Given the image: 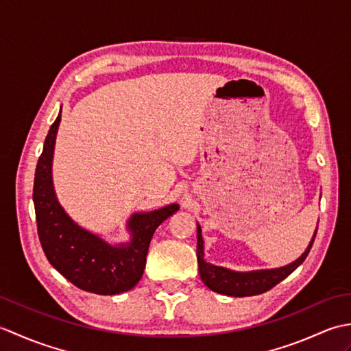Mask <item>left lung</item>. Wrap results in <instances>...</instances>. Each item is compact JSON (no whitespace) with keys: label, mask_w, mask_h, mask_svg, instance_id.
Returning a JSON list of instances; mask_svg holds the SVG:
<instances>
[{"label":"left lung","mask_w":351,"mask_h":351,"mask_svg":"<svg viewBox=\"0 0 351 351\" xmlns=\"http://www.w3.org/2000/svg\"><path fill=\"white\" fill-rule=\"evenodd\" d=\"M317 234V232H315ZM315 237L312 238L309 247L303 255L294 261L293 264L282 268H274V270H259L250 273H237L226 270L223 267H215L205 263L204 259V240L200 226H197V263H199V273L205 285L215 291V293L232 295V297H245V295H258L265 291L271 289L278 285L285 278L293 273L299 267L306 256L309 255L312 244H314Z\"/></svg>","instance_id":"1"}]
</instances>
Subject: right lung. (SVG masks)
Listing matches in <instances>:
<instances>
[{
	"label": "right lung",
	"mask_w": 351,
	"mask_h": 351,
	"mask_svg": "<svg viewBox=\"0 0 351 351\" xmlns=\"http://www.w3.org/2000/svg\"><path fill=\"white\" fill-rule=\"evenodd\" d=\"M60 119L58 114L51 125L34 175L33 200L43 253L49 264L80 289L101 295L125 293L143 276L155 229L180 210V205L134 214L128 223L132 241L117 247L80 228L63 211L52 189L51 164Z\"/></svg>",
	"instance_id": "right-lung-1"
}]
</instances>
